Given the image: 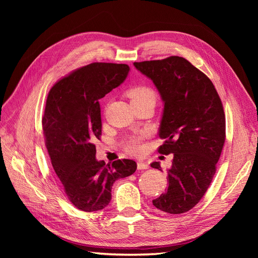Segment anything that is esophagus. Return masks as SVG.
<instances>
[{
    "label": "esophagus",
    "mask_w": 258,
    "mask_h": 258,
    "mask_svg": "<svg viewBox=\"0 0 258 258\" xmlns=\"http://www.w3.org/2000/svg\"><path fill=\"white\" fill-rule=\"evenodd\" d=\"M148 168V163L144 161H139L138 162V169L139 170H145Z\"/></svg>",
    "instance_id": "34e87169"
}]
</instances>
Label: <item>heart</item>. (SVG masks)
Listing matches in <instances>:
<instances>
[{
    "instance_id": "b5f03b06",
    "label": "heart",
    "mask_w": 258,
    "mask_h": 258,
    "mask_svg": "<svg viewBox=\"0 0 258 258\" xmlns=\"http://www.w3.org/2000/svg\"><path fill=\"white\" fill-rule=\"evenodd\" d=\"M127 95L131 99L132 102H139V101H144V100H155L156 96L154 91L146 87V86H136V87L131 88L128 90ZM143 135H137L128 138L126 141H124V148L126 151L130 154L139 155L141 154L143 151Z\"/></svg>"
}]
</instances>
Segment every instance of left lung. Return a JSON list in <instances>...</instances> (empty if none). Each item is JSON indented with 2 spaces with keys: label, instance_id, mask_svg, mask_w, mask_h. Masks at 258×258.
<instances>
[{
  "label": "left lung",
  "instance_id": "8db88e82",
  "mask_svg": "<svg viewBox=\"0 0 258 258\" xmlns=\"http://www.w3.org/2000/svg\"><path fill=\"white\" fill-rule=\"evenodd\" d=\"M150 79L163 103L158 152L173 154L168 169V188L153 205L170 214H181L205 196L225 143L222 101L209 77L182 57L135 62ZM151 167L161 171L160 162Z\"/></svg>",
  "mask_w": 258,
  "mask_h": 258
}]
</instances>
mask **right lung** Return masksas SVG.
<instances>
[{"label":"right lung","instance_id":"add662e5","mask_svg":"<svg viewBox=\"0 0 258 258\" xmlns=\"http://www.w3.org/2000/svg\"><path fill=\"white\" fill-rule=\"evenodd\" d=\"M127 64L95 62L75 70L50 89L42 119L46 147L69 200L85 212L104 209L116 179L134 174L130 159L105 165L96 158L102 121L99 99L123 83Z\"/></svg>","mask_w":258,"mask_h":258}]
</instances>
